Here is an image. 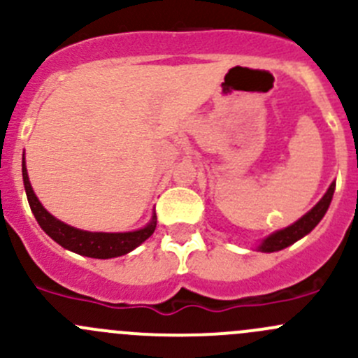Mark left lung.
<instances>
[{
  "instance_id": "left-lung-1",
  "label": "left lung",
  "mask_w": 358,
  "mask_h": 358,
  "mask_svg": "<svg viewBox=\"0 0 358 358\" xmlns=\"http://www.w3.org/2000/svg\"><path fill=\"white\" fill-rule=\"evenodd\" d=\"M334 187L336 183H331V187L327 189V192L324 194V197L306 213L305 216L294 222L292 225L287 227V229L277 230L275 234L266 237L262 244L258 246V251L263 252H273V251H280V249L291 246L294 244L296 241H299L301 237H305L306 234L312 232L313 229L317 227V223L324 218L326 215L327 208H329L331 201H333V194H334Z\"/></svg>"
}]
</instances>
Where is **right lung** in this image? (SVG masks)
<instances>
[{
    "label": "right lung",
    "mask_w": 358,
    "mask_h": 358,
    "mask_svg": "<svg viewBox=\"0 0 358 358\" xmlns=\"http://www.w3.org/2000/svg\"><path fill=\"white\" fill-rule=\"evenodd\" d=\"M22 178L29 206H31V211L32 215H34V218L38 220L39 227H41L55 243H59L60 246L69 249V251L72 252H78V255L99 259L115 258V256H122L126 255V252L133 251V249L140 246L143 241L149 239L154 234V230H156V215L152 216L149 225L143 227V229L140 230H135V232L106 234L86 232V230L74 229V227L57 220L55 216H52L45 208H43V204L38 201L34 190H32L31 182H29L25 161L22 162Z\"/></svg>",
    "instance_id": "right-lung-1"
}]
</instances>
